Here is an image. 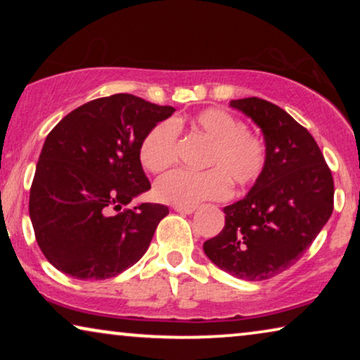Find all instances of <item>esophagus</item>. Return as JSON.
Listing matches in <instances>:
<instances>
[{"mask_svg": "<svg viewBox=\"0 0 360 360\" xmlns=\"http://www.w3.org/2000/svg\"><path fill=\"white\" fill-rule=\"evenodd\" d=\"M174 210L176 213H181V214H191L195 213L196 206H174Z\"/></svg>", "mask_w": 360, "mask_h": 360, "instance_id": "obj_1", "label": "esophagus"}]
</instances>
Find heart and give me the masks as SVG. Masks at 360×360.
<instances>
[{"mask_svg": "<svg viewBox=\"0 0 360 360\" xmlns=\"http://www.w3.org/2000/svg\"><path fill=\"white\" fill-rule=\"evenodd\" d=\"M188 124L191 131L208 137L211 146L203 172L174 170L160 176L154 186L155 198L174 206H196L206 200L229 195L231 182L238 188L254 185L264 174L267 149L257 134L233 112L221 108H206L188 120L157 122L141 142L139 157L149 172L159 174L176 160L179 126Z\"/></svg>", "mask_w": 360, "mask_h": 360, "instance_id": "b5f03b06", "label": "heart"}]
</instances>
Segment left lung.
<instances>
[{"label": "left lung", "mask_w": 360, "mask_h": 360, "mask_svg": "<svg viewBox=\"0 0 360 360\" xmlns=\"http://www.w3.org/2000/svg\"><path fill=\"white\" fill-rule=\"evenodd\" d=\"M262 129L267 162L243 200L226 206L223 231L203 244L211 262L238 278L260 282L304 254L334 206L331 170L307 127L260 98L233 100Z\"/></svg>", "instance_id": "8db88e82"}]
</instances>
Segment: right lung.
Wrapping results in <instances>:
<instances>
[{
    "mask_svg": "<svg viewBox=\"0 0 360 360\" xmlns=\"http://www.w3.org/2000/svg\"><path fill=\"white\" fill-rule=\"evenodd\" d=\"M175 108L117 93L88 101L49 132L29 195L42 254L80 280L116 277L149 248L169 208L132 198L150 188L139 149Z\"/></svg>",
    "mask_w": 360,
    "mask_h": 360,
    "instance_id": "obj_1",
    "label": "right lung"
}]
</instances>
